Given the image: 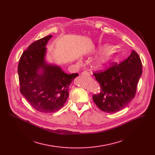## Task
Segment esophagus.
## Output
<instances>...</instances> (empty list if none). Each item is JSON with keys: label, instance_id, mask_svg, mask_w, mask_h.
<instances>
[{"label": "esophagus", "instance_id": "esophagus-1", "mask_svg": "<svg viewBox=\"0 0 155 155\" xmlns=\"http://www.w3.org/2000/svg\"><path fill=\"white\" fill-rule=\"evenodd\" d=\"M82 75H83V76H87V77L91 76L90 73H89L87 72V71H84L82 72Z\"/></svg>", "mask_w": 155, "mask_h": 155}]
</instances>
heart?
<instances>
[{
	"label": "heart",
	"instance_id": "b5f03b06",
	"mask_svg": "<svg viewBox=\"0 0 155 155\" xmlns=\"http://www.w3.org/2000/svg\"><path fill=\"white\" fill-rule=\"evenodd\" d=\"M114 53V50L113 48H107L106 50H105L102 54L94 62V68L99 69L107 65L112 60Z\"/></svg>",
	"mask_w": 155,
	"mask_h": 155
}]
</instances>
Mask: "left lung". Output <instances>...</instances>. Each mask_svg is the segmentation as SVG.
Segmentation results:
<instances>
[{
  "label": "left lung",
  "mask_w": 155,
  "mask_h": 155,
  "mask_svg": "<svg viewBox=\"0 0 155 155\" xmlns=\"http://www.w3.org/2000/svg\"><path fill=\"white\" fill-rule=\"evenodd\" d=\"M141 74V60L133 50L119 64L113 63L107 70L94 73L101 87L100 92L92 96L94 102L100 110L107 113L123 109L134 98Z\"/></svg>",
  "instance_id": "8db88e82"
}]
</instances>
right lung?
Segmentation results:
<instances>
[{
	"label": "right lung",
	"mask_w": 155,
	"mask_h": 155,
	"mask_svg": "<svg viewBox=\"0 0 155 155\" xmlns=\"http://www.w3.org/2000/svg\"><path fill=\"white\" fill-rule=\"evenodd\" d=\"M52 37L49 35L31 44L18 64L20 92L36 110L53 113L67 102L69 87L78 73L68 75L60 67L46 63L45 47Z\"/></svg>",
	"instance_id": "obj_1"
}]
</instances>
